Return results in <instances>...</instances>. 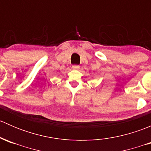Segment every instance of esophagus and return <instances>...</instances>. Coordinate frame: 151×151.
I'll list each match as a JSON object with an SVG mask.
<instances>
[{
  "label": "esophagus",
  "instance_id": "34e87169",
  "mask_svg": "<svg viewBox=\"0 0 151 151\" xmlns=\"http://www.w3.org/2000/svg\"><path fill=\"white\" fill-rule=\"evenodd\" d=\"M72 68L73 69H79L80 68V66L79 65H73Z\"/></svg>",
  "mask_w": 151,
  "mask_h": 151
}]
</instances>
